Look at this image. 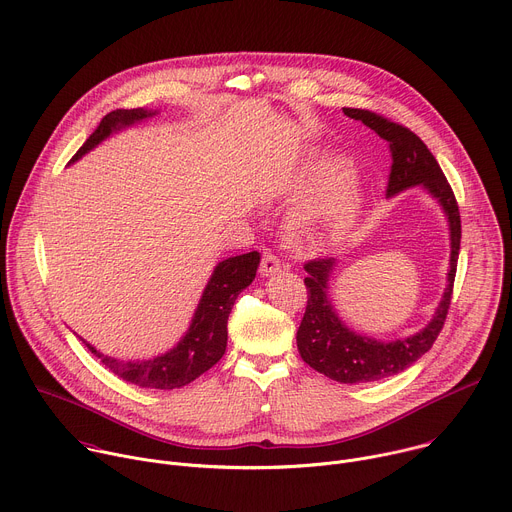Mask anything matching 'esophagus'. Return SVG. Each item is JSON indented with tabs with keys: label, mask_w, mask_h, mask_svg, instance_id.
<instances>
[{
	"label": "esophagus",
	"mask_w": 512,
	"mask_h": 512,
	"mask_svg": "<svg viewBox=\"0 0 512 512\" xmlns=\"http://www.w3.org/2000/svg\"><path fill=\"white\" fill-rule=\"evenodd\" d=\"M281 269V261L273 255V253H269V251H265L263 255H261V263H259V273L265 277V275H273V273H277Z\"/></svg>",
	"instance_id": "1"
}]
</instances>
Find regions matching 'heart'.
<instances>
[{
  "instance_id": "1",
  "label": "heart",
  "mask_w": 512,
  "mask_h": 512,
  "mask_svg": "<svg viewBox=\"0 0 512 512\" xmlns=\"http://www.w3.org/2000/svg\"><path fill=\"white\" fill-rule=\"evenodd\" d=\"M304 182L316 194L294 214L291 239L298 245H326L344 237L360 208L352 168L344 160L322 156L308 164Z\"/></svg>"
}]
</instances>
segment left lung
Returning a JSON list of instances; mask_svg holds the SVG:
<instances>
[{"instance_id": "8db88e82", "label": "left lung", "mask_w": 512, "mask_h": 512, "mask_svg": "<svg viewBox=\"0 0 512 512\" xmlns=\"http://www.w3.org/2000/svg\"><path fill=\"white\" fill-rule=\"evenodd\" d=\"M354 121H362L379 137L389 143L393 158L387 194L393 196L411 186H423L442 204L452 239L450 273L444 300L437 306L433 320L417 334L393 342H379L369 336H360L346 328L336 316L328 298V279L334 269V259H312L304 265L308 277V306L298 328V350L306 364L338 383H371L393 377L409 369L440 336L454 294V279L460 255L462 221L452 186L448 184L440 164L427 150V145L405 125H399L369 109H342Z\"/></svg>"}]
</instances>
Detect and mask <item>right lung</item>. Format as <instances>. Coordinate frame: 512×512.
I'll list each match as a JSON object with an SVG mask.
<instances>
[{
  "instance_id": "obj_1",
  "label": "right lung",
  "mask_w": 512,
  "mask_h": 512,
  "mask_svg": "<svg viewBox=\"0 0 512 512\" xmlns=\"http://www.w3.org/2000/svg\"><path fill=\"white\" fill-rule=\"evenodd\" d=\"M156 115L145 109H115L107 113L72 162L83 158L97 143L113 131ZM261 255L257 251L229 257L218 263L210 281L204 287L200 304L194 312L186 336L170 352L150 360H117L101 354L89 342L87 348L105 364L113 375L148 389H176L192 383L202 373L212 369L227 350V322L237 296L255 279Z\"/></svg>"
}]
</instances>
